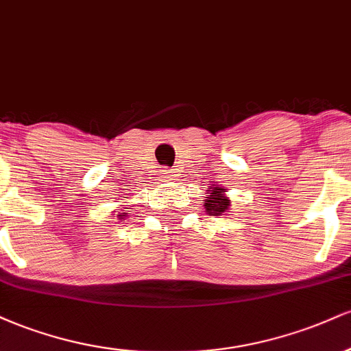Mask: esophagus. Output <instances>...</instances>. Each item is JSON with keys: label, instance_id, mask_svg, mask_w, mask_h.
<instances>
[{"label": "esophagus", "instance_id": "obj_1", "mask_svg": "<svg viewBox=\"0 0 351 351\" xmlns=\"http://www.w3.org/2000/svg\"><path fill=\"white\" fill-rule=\"evenodd\" d=\"M162 178H163V180H167V181L175 180V178H176V171H173V170H163V173H162Z\"/></svg>", "mask_w": 351, "mask_h": 351}]
</instances>
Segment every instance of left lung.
<instances>
[{"instance_id": "left-lung-1", "label": "left lung", "mask_w": 351, "mask_h": 351, "mask_svg": "<svg viewBox=\"0 0 351 351\" xmlns=\"http://www.w3.org/2000/svg\"><path fill=\"white\" fill-rule=\"evenodd\" d=\"M206 191L204 208H206L208 215L221 216L223 213H228L229 206H231V199L228 198L226 188L221 186V184H211Z\"/></svg>"}]
</instances>
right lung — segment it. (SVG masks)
I'll return each instance as SVG.
<instances>
[{
  "mask_svg": "<svg viewBox=\"0 0 351 351\" xmlns=\"http://www.w3.org/2000/svg\"><path fill=\"white\" fill-rule=\"evenodd\" d=\"M125 215H128V213H119V215H117V217H119L120 221H123V216H125Z\"/></svg>",
  "mask_w": 351,
  "mask_h": 351,
  "instance_id": "obj_1",
  "label": "right lung"
}]
</instances>
